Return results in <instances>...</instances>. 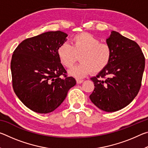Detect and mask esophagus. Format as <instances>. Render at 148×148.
Here are the masks:
<instances>
[{
	"mask_svg": "<svg viewBox=\"0 0 148 148\" xmlns=\"http://www.w3.org/2000/svg\"><path fill=\"white\" fill-rule=\"evenodd\" d=\"M84 82V80L83 79H76V82H77V84H82V82Z\"/></svg>",
	"mask_w": 148,
	"mask_h": 148,
	"instance_id": "esophagus-1",
	"label": "esophagus"
}]
</instances>
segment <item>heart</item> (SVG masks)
Returning a JSON list of instances; mask_svg holds the SVG:
<instances>
[{"label": "heart", "instance_id": "1", "mask_svg": "<svg viewBox=\"0 0 148 148\" xmlns=\"http://www.w3.org/2000/svg\"><path fill=\"white\" fill-rule=\"evenodd\" d=\"M59 61L67 69H71L78 60L81 62L69 71L70 75L82 78L90 72L98 74L108 65L112 56L109 44L102 43L99 38L89 32L77 34L72 39V46L63 43L58 47Z\"/></svg>", "mask_w": 148, "mask_h": 148}]
</instances>
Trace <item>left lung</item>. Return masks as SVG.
<instances>
[{
	"label": "left lung",
	"mask_w": 148,
	"mask_h": 148,
	"mask_svg": "<svg viewBox=\"0 0 148 148\" xmlns=\"http://www.w3.org/2000/svg\"><path fill=\"white\" fill-rule=\"evenodd\" d=\"M112 49L108 65L91 79L95 89L89 96L95 106L105 112H116L133 101L139 92L145 57L136 42L112 31L106 40Z\"/></svg>",
	"instance_id": "8db88e82"
}]
</instances>
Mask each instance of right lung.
Instances as JSON below:
<instances>
[{
  "label": "right lung",
  "instance_id": "add662e5",
  "mask_svg": "<svg viewBox=\"0 0 148 148\" xmlns=\"http://www.w3.org/2000/svg\"><path fill=\"white\" fill-rule=\"evenodd\" d=\"M67 36L60 31L44 32L24 40L12 55L14 91L27 108L37 113L53 112L76 84L73 77L67 76L57 55Z\"/></svg>",
  "mask_w": 148,
  "mask_h": 148
}]
</instances>
